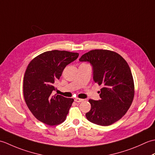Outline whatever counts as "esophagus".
<instances>
[{"instance_id":"obj_1","label":"esophagus","mask_w":155,"mask_h":155,"mask_svg":"<svg viewBox=\"0 0 155 155\" xmlns=\"http://www.w3.org/2000/svg\"><path fill=\"white\" fill-rule=\"evenodd\" d=\"M74 101L76 103H81V102L83 101V99H81V98H75Z\"/></svg>"}]
</instances>
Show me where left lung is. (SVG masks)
<instances>
[{"label":"left lung","instance_id":"left-lung-1","mask_svg":"<svg viewBox=\"0 0 155 155\" xmlns=\"http://www.w3.org/2000/svg\"><path fill=\"white\" fill-rule=\"evenodd\" d=\"M79 61L91 63L94 81L103 87L100 100L88 101L91 108L87 118L101 126L113 124L124 116L133 101L134 81L129 66L117 52L102 49L90 51Z\"/></svg>","mask_w":155,"mask_h":155}]
</instances>
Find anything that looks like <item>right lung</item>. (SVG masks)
<instances>
[{"instance_id":"1","label":"right lung","mask_w":155,"mask_h":155,"mask_svg":"<svg viewBox=\"0 0 155 155\" xmlns=\"http://www.w3.org/2000/svg\"><path fill=\"white\" fill-rule=\"evenodd\" d=\"M78 55L65 51H47L28 65L23 81L24 98L29 110L42 123L53 126L65 120L74 99L52 93L66 66Z\"/></svg>"}]
</instances>
